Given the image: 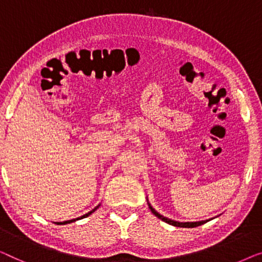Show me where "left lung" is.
Here are the masks:
<instances>
[{
	"mask_svg": "<svg viewBox=\"0 0 262 262\" xmlns=\"http://www.w3.org/2000/svg\"><path fill=\"white\" fill-rule=\"evenodd\" d=\"M148 206L150 209V211H152L154 215H156L158 219H160L161 221H164V222H166L168 224H171V226H174V227H180V228H194V227H198V226H202V224L208 222V220L206 221H201V222H178V221H173V220H169L167 217H164L163 215H160L159 212L156 211V209L152 208V205L148 203Z\"/></svg>",
	"mask_w": 262,
	"mask_h": 262,
	"instance_id": "1",
	"label": "left lung"
}]
</instances>
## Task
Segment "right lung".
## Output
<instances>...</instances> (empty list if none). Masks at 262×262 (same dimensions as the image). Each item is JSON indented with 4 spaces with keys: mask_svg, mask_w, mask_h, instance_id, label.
I'll return each instance as SVG.
<instances>
[{
    "mask_svg": "<svg viewBox=\"0 0 262 262\" xmlns=\"http://www.w3.org/2000/svg\"><path fill=\"white\" fill-rule=\"evenodd\" d=\"M98 206H99V204L96 206L95 209H93L91 210V211H89L88 213H85V215H83V216H80V217H78V219H75V220H70V221H64V222H57V224H68V223H71V222H75V221H78V220H82V219H85V217H88L89 215H91V213H93L94 211H96V210L98 209Z\"/></svg>",
    "mask_w": 262,
    "mask_h": 262,
    "instance_id": "1",
    "label": "right lung"
}]
</instances>
